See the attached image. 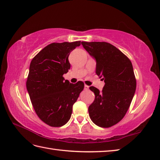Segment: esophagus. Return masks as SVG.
Returning a JSON list of instances; mask_svg holds the SVG:
<instances>
[{
  "mask_svg": "<svg viewBox=\"0 0 160 160\" xmlns=\"http://www.w3.org/2000/svg\"><path fill=\"white\" fill-rule=\"evenodd\" d=\"M88 89H89V86H87V85H85V86H84V90H88Z\"/></svg>",
  "mask_w": 160,
  "mask_h": 160,
  "instance_id": "obj_1",
  "label": "esophagus"
}]
</instances>
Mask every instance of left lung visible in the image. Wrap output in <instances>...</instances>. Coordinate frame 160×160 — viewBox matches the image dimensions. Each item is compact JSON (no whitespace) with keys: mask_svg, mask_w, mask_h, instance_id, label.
<instances>
[{"mask_svg":"<svg viewBox=\"0 0 160 160\" xmlns=\"http://www.w3.org/2000/svg\"><path fill=\"white\" fill-rule=\"evenodd\" d=\"M81 44L96 60V73L105 82L101 92L90 87L95 98L88 112L95 125L108 128L123 118L133 99L136 80L132 63L119 49L108 42H82Z\"/></svg>","mask_w":160,"mask_h":160,"instance_id":"obj_1","label":"left lung"}]
</instances>
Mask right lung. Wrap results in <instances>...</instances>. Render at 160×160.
Here are the masks:
<instances>
[{"label": "right lung", "mask_w": 160, "mask_h": 160, "mask_svg": "<svg viewBox=\"0 0 160 160\" xmlns=\"http://www.w3.org/2000/svg\"><path fill=\"white\" fill-rule=\"evenodd\" d=\"M81 42L52 43L35 55L30 63L27 89L35 113L51 127L64 125L70 118L72 106L83 90L84 83L65 80L68 56Z\"/></svg>", "instance_id": "1"}]
</instances>
